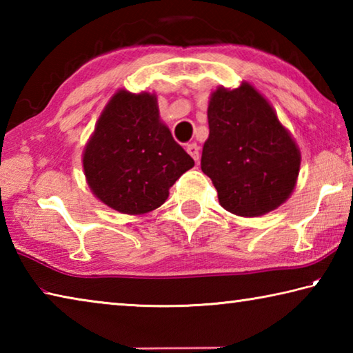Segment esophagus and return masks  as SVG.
I'll return each mask as SVG.
<instances>
[{"label":"esophagus","instance_id":"esophagus-1","mask_svg":"<svg viewBox=\"0 0 353 353\" xmlns=\"http://www.w3.org/2000/svg\"><path fill=\"white\" fill-rule=\"evenodd\" d=\"M187 152L194 159V162H199V146L196 143H190L187 145Z\"/></svg>","mask_w":353,"mask_h":353}]
</instances>
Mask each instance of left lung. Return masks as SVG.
Here are the masks:
<instances>
[{
	"label": "left lung",
	"instance_id": "left-lung-1",
	"mask_svg": "<svg viewBox=\"0 0 353 353\" xmlns=\"http://www.w3.org/2000/svg\"><path fill=\"white\" fill-rule=\"evenodd\" d=\"M207 117L210 134L201 168L212 179L221 207L254 218L282 205L296 187L301 152L272 105L243 82L234 90H214Z\"/></svg>",
	"mask_w": 353,
	"mask_h": 353
}]
</instances>
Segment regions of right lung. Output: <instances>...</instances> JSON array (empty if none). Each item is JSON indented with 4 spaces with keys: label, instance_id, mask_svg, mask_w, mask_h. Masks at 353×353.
Segmentation results:
<instances>
[{
    "label": "right lung",
    "instance_id": "right-lung-1",
    "mask_svg": "<svg viewBox=\"0 0 353 353\" xmlns=\"http://www.w3.org/2000/svg\"><path fill=\"white\" fill-rule=\"evenodd\" d=\"M93 194L121 213L152 212L194 160L160 121L157 97L119 90L101 113L82 155Z\"/></svg>",
    "mask_w": 353,
    "mask_h": 353
}]
</instances>
